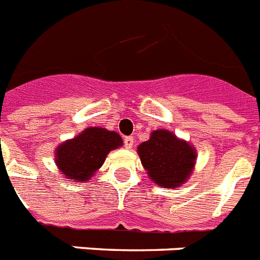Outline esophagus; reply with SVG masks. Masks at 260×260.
Returning a JSON list of instances; mask_svg holds the SVG:
<instances>
[{"label":"esophagus","mask_w":260,"mask_h":260,"mask_svg":"<svg viewBox=\"0 0 260 260\" xmlns=\"http://www.w3.org/2000/svg\"><path fill=\"white\" fill-rule=\"evenodd\" d=\"M124 146L125 149H131L133 146V137H125L124 139Z\"/></svg>","instance_id":"34e87169"}]
</instances>
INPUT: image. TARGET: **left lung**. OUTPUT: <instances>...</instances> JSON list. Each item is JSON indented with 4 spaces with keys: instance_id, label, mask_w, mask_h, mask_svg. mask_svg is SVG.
<instances>
[{
    "instance_id": "8db88e82",
    "label": "left lung",
    "mask_w": 260,
    "mask_h": 260,
    "mask_svg": "<svg viewBox=\"0 0 260 260\" xmlns=\"http://www.w3.org/2000/svg\"><path fill=\"white\" fill-rule=\"evenodd\" d=\"M137 153L149 177L163 188L184 184L197 158L193 146L167 129L151 132L150 139L139 145Z\"/></svg>"
}]
</instances>
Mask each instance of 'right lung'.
Wrapping results in <instances>:
<instances>
[{"label":"right lung","mask_w":260,"mask_h":260,"mask_svg":"<svg viewBox=\"0 0 260 260\" xmlns=\"http://www.w3.org/2000/svg\"><path fill=\"white\" fill-rule=\"evenodd\" d=\"M123 145L114 131L90 127L72 140L60 144L55 150V163L70 181L84 182L104 165L106 155Z\"/></svg>","instance_id":"right-lung-1"}]
</instances>
